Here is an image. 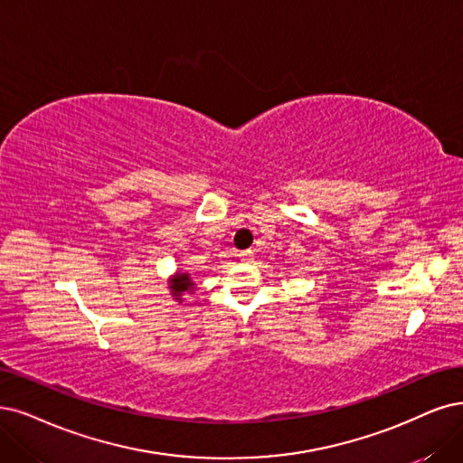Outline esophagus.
<instances>
[{
    "label": "esophagus",
    "instance_id": "esophagus-1",
    "mask_svg": "<svg viewBox=\"0 0 463 463\" xmlns=\"http://www.w3.org/2000/svg\"><path fill=\"white\" fill-rule=\"evenodd\" d=\"M241 260H242V261H246V263H248V261H251V260H253V251H251V250L242 251V253H241Z\"/></svg>",
    "mask_w": 463,
    "mask_h": 463
}]
</instances>
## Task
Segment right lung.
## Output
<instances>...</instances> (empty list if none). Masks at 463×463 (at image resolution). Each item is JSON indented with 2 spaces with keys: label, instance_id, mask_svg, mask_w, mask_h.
<instances>
[{
  "label": "right lung",
  "instance_id": "1",
  "mask_svg": "<svg viewBox=\"0 0 463 463\" xmlns=\"http://www.w3.org/2000/svg\"><path fill=\"white\" fill-rule=\"evenodd\" d=\"M167 288H169L171 296H174V299L181 303V301L184 299V298H183L184 294H194L196 284H194L193 277L188 275L186 270H177L175 275H171V277H169V280H167Z\"/></svg>",
  "mask_w": 463,
  "mask_h": 463
}]
</instances>
